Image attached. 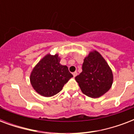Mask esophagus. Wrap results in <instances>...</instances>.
<instances>
[{"label": "esophagus", "instance_id": "esophagus-1", "mask_svg": "<svg viewBox=\"0 0 134 134\" xmlns=\"http://www.w3.org/2000/svg\"><path fill=\"white\" fill-rule=\"evenodd\" d=\"M73 74L74 76V77H75L77 75V72H76V71H74V72H73V74Z\"/></svg>", "mask_w": 134, "mask_h": 134}]
</instances>
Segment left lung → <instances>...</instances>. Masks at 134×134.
<instances>
[{"instance_id": "1", "label": "left lung", "mask_w": 134, "mask_h": 134, "mask_svg": "<svg viewBox=\"0 0 134 134\" xmlns=\"http://www.w3.org/2000/svg\"><path fill=\"white\" fill-rule=\"evenodd\" d=\"M82 70L75 79L84 94L97 98L109 90L113 80L112 71L99 53H90L84 59Z\"/></svg>"}]
</instances>
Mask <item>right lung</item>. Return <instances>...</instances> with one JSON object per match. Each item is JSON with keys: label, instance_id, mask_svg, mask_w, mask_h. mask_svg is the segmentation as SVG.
<instances>
[{"label": "right lung", "instance_id": "add662e5", "mask_svg": "<svg viewBox=\"0 0 134 134\" xmlns=\"http://www.w3.org/2000/svg\"><path fill=\"white\" fill-rule=\"evenodd\" d=\"M58 55H46L32 69L30 83L35 91L44 97H51L60 92L73 75L68 67L60 63Z\"/></svg>", "mask_w": 134, "mask_h": 134}]
</instances>
